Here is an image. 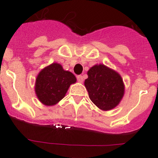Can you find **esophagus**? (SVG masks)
<instances>
[{"label":"esophagus","instance_id":"34e87169","mask_svg":"<svg viewBox=\"0 0 158 158\" xmlns=\"http://www.w3.org/2000/svg\"><path fill=\"white\" fill-rule=\"evenodd\" d=\"M77 81L79 82V83H82V82H83V77L81 76V75L77 77Z\"/></svg>","mask_w":158,"mask_h":158}]
</instances>
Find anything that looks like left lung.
<instances>
[{
  "label": "left lung",
  "mask_w": 158,
  "mask_h": 158,
  "mask_svg": "<svg viewBox=\"0 0 158 158\" xmlns=\"http://www.w3.org/2000/svg\"><path fill=\"white\" fill-rule=\"evenodd\" d=\"M87 74L85 86L93 104L102 111H109L118 106L125 92L120 74L104 64L92 66Z\"/></svg>",
  "instance_id": "obj_1"
}]
</instances>
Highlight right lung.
<instances>
[{"mask_svg": "<svg viewBox=\"0 0 158 158\" xmlns=\"http://www.w3.org/2000/svg\"><path fill=\"white\" fill-rule=\"evenodd\" d=\"M76 81L72 73L65 70L61 64L54 62L38 73L35 92L42 104L54 106L65 97L69 86Z\"/></svg>", "mask_w": 158, "mask_h": 158, "instance_id": "obj_1", "label": "right lung"}]
</instances>
